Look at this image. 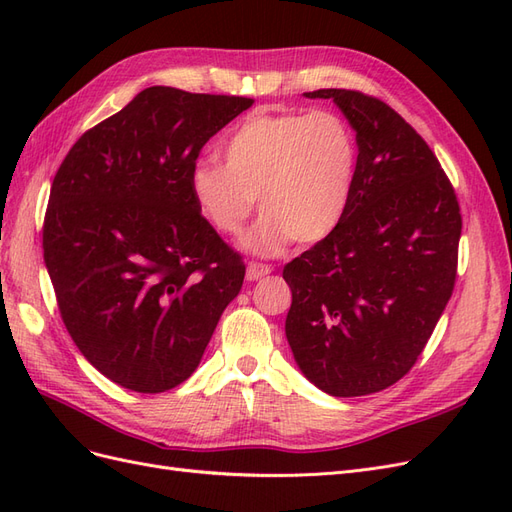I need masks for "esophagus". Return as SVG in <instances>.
Returning <instances> with one entry per match:
<instances>
[{"mask_svg": "<svg viewBox=\"0 0 512 512\" xmlns=\"http://www.w3.org/2000/svg\"><path fill=\"white\" fill-rule=\"evenodd\" d=\"M271 271L273 269L269 265H260V262H250V265H247V271H245V280L247 282H256V280H260V277L269 275Z\"/></svg>", "mask_w": 512, "mask_h": 512, "instance_id": "1", "label": "esophagus"}]
</instances>
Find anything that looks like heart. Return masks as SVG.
Masks as SVG:
<instances>
[{"label":"heart","instance_id":"obj_1","mask_svg":"<svg viewBox=\"0 0 512 512\" xmlns=\"http://www.w3.org/2000/svg\"><path fill=\"white\" fill-rule=\"evenodd\" d=\"M222 160L198 162L190 192L220 235L235 237L258 200L260 220L243 250L273 256L294 243H316L342 222L356 177L354 134L331 111L254 113L230 132Z\"/></svg>","mask_w":512,"mask_h":512}]
</instances>
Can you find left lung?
Wrapping results in <instances>:
<instances>
[{
  "label": "left lung",
  "instance_id": "left-lung-1",
  "mask_svg": "<svg viewBox=\"0 0 512 512\" xmlns=\"http://www.w3.org/2000/svg\"><path fill=\"white\" fill-rule=\"evenodd\" d=\"M333 100L356 132L350 203L331 235L284 267L286 339L303 376L333 397L404 378L451 299L461 213L451 181L389 104L350 89Z\"/></svg>",
  "mask_w": 512,
  "mask_h": 512
}]
</instances>
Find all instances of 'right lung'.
Instances as JSON below:
<instances>
[{"mask_svg": "<svg viewBox=\"0 0 512 512\" xmlns=\"http://www.w3.org/2000/svg\"><path fill=\"white\" fill-rule=\"evenodd\" d=\"M252 98L147 87L72 145L44 215V265L70 337L102 376L164 393L203 359L245 265L200 215V149Z\"/></svg>", "mask_w": 512, "mask_h": 512, "instance_id": "right-lung-1", "label": "right lung"}]
</instances>
